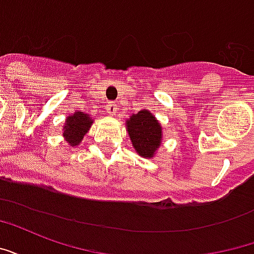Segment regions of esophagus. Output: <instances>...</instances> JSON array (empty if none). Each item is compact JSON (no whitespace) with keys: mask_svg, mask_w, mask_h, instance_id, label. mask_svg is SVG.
<instances>
[{"mask_svg":"<svg viewBox=\"0 0 254 254\" xmlns=\"http://www.w3.org/2000/svg\"><path fill=\"white\" fill-rule=\"evenodd\" d=\"M106 111H107L110 116H116L117 111H118V106H117L116 102H110V103L107 105V107H106Z\"/></svg>","mask_w":254,"mask_h":254,"instance_id":"34e87169","label":"esophagus"}]
</instances>
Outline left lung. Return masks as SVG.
I'll use <instances>...</instances> for the list:
<instances>
[{"label": "left lung", "mask_w": 254, "mask_h": 254, "mask_svg": "<svg viewBox=\"0 0 254 254\" xmlns=\"http://www.w3.org/2000/svg\"><path fill=\"white\" fill-rule=\"evenodd\" d=\"M125 125L134 151L144 159H154L163 140V129L156 117L143 109L132 114Z\"/></svg>", "instance_id": "1"}]
</instances>
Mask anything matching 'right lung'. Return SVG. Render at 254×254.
Listing matches in <instances>:
<instances>
[{"mask_svg": "<svg viewBox=\"0 0 254 254\" xmlns=\"http://www.w3.org/2000/svg\"><path fill=\"white\" fill-rule=\"evenodd\" d=\"M94 124V120L89 114L76 110L73 114L66 117L63 127V136L69 147H77L83 141L84 136L89 132V127Z\"/></svg>", "mask_w": 254, "mask_h": 254, "instance_id": "1", "label": "right lung"}]
</instances>
